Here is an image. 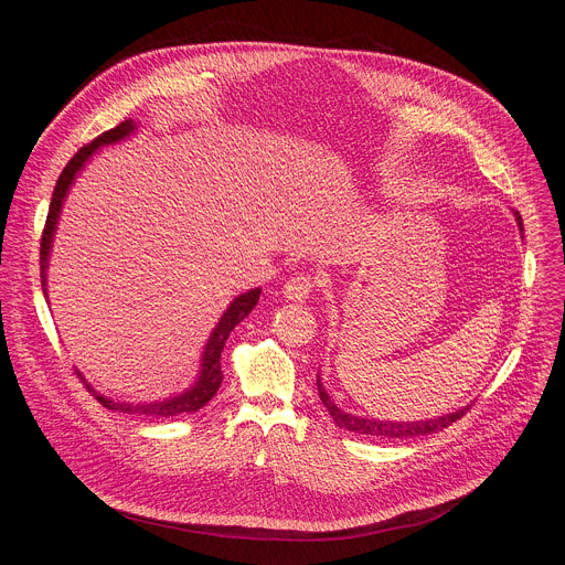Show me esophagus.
Here are the masks:
<instances>
[{"label":"esophagus","mask_w":565,"mask_h":565,"mask_svg":"<svg viewBox=\"0 0 565 565\" xmlns=\"http://www.w3.org/2000/svg\"><path fill=\"white\" fill-rule=\"evenodd\" d=\"M315 277L312 275H295L284 284V297L292 299V301H303L310 297V292L315 290Z\"/></svg>","instance_id":"esophagus-1"}]
</instances>
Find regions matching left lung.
I'll return each mask as SVG.
<instances>
[{"label": "left lung", "instance_id": "8db88e82", "mask_svg": "<svg viewBox=\"0 0 565 565\" xmlns=\"http://www.w3.org/2000/svg\"><path fill=\"white\" fill-rule=\"evenodd\" d=\"M516 214V221L519 225L523 227V218L519 212ZM317 391H319V399L324 402V407L329 409V414L333 416L335 425L347 429V431H353V434H364V436H380V438H414V436H429V434H436V431H443L447 429L449 425H454L456 420H460L465 416V412H469V407L456 412V414H449V416H440V418H434V420H420V423H384V420H369V418H358V416H351V414H344L342 409H338L329 393L324 391V386H321V380L317 375Z\"/></svg>", "mask_w": 565, "mask_h": 565}]
</instances>
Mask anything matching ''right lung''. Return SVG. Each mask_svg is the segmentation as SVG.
<instances>
[{"label":"right lung","instance_id":"obj_1","mask_svg":"<svg viewBox=\"0 0 565 565\" xmlns=\"http://www.w3.org/2000/svg\"><path fill=\"white\" fill-rule=\"evenodd\" d=\"M134 131V122L131 120H125L120 125H116L114 129L100 134L96 140H92L89 145L79 147L77 153H73V158L66 163V168L62 170L57 183H55V190H53V199H51V205H49V214H46V223H44V230H42V244H40V277H42V290L46 295V266H49V253H51V244H53V232H55V225H57V216H60V210H62V201L75 179V174L83 170V166L87 163V158L100 147V145H109V142H116L125 136H129ZM259 295L262 290L255 288L246 295L236 297L230 308L223 312L221 321L216 324L214 333L210 335L207 340V347H205V353H203V369H201V375H199V382L172 397V399H166V402H153V405H125V402H114V399H107L103 395H98L85 380V386L89 388V393L96 395V399L100 402L103 407L111 409V412H125V414H142V416H156V418H170V416H179V414H192V412H199L201 407H205L207 402L214 397V393L218 391L221 382H223V373H221V353H223V347H225V340L227 335L232 333V329L238 324L241 319H244L259 301ZM77 373V371H75ZM79 375V373H77ZM83 377V375H79Z\"/></svg>","mask_w":565,"mask_h":565}]
</instances>
